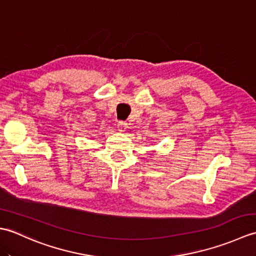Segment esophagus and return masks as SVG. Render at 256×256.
Masks as SVG:
<instances>
[{
	"instance_id": "34e87169",
	"label": "esophagus",
	"mask_w": 256,
	"mask_h": 256,
	"mask_svg": "<svg viewBox=\"0 0 256 256\" xmlns=\"http://www.w3.org/2000/svg\"><path fill=\"white\" fill-rule=\"evenodd\" d=\"M128 128V125L126 122L120 121V122L118 123V130L120 132H125V131H126Z\"/></svg>"
}]
</instances>
